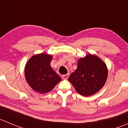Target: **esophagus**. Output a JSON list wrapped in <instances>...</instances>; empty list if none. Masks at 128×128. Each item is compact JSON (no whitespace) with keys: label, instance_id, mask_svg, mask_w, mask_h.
Wrapping results in <instances>:
<instances>
[{"label":"esophagus","instance_id":"1","mask_svg":"<svg viewBox=\"0 0 128 128\" xmlns=\"http://www.w3.org/2000/svg\"><path fill=\"white\" fill-rule=\"evenodd\" d=\"M69 73H68V74L62 76V78L63 79H67L68 78H69Z\"/></svg>","mask_w":128,"mask_h":128}]
</instances>
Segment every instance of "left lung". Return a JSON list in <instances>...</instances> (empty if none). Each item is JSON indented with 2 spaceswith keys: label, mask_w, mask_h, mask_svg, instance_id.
<instances>
[{
  "label": "left lung",
  "mask_w": 128,
  "mask_h": 128,
  "mask_svg": "<svg viewBox=\"0 0 128 128\" xmlns=\"http://www.w3.org/2000/svg\"><path fill=\"white\" fill-rule=\"evenodd\" d=\"M108 73L106 64L96 56L89 54L78 60V68L68 80L79 94L88 97L103 87Z\"/></svg>",
  "instance_id": "8db88e82"
}]
</instances>
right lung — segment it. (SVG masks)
I'll use <instances>...</instances> for the list:
<instances>
[{
  "instance_id": "1",
  "label": "right lung",
  "mask_w": 128,
  "mask_h": 128,
  "mask_svg": "<svg viewBox=\"0 0 128 128\" xmlns=\"http://www.w3.org/2000/svg\"><path fill=\"white\" fill-rule=\"evenodd\" d=\"M51 55L41 53L33 56L25 67V77L33 90L41 94L52 90L61 78L52 69Z\"/></svg>"
}]
</instances>
